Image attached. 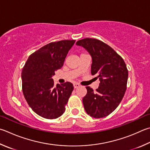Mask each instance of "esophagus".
I'll return each mask as SVG.
<instances>
[{
	"instance_id": "1",
	"label": "esophagus",
	"mask_w": 150,
	"mask_h": 150,
	"mask_svg": "<svg viewBox=\"0 0 150 150\" xmlns=\"http://www.w3.org/2000/svg\"><path fill=\"white\" fill-rule=\"evenodd\" d=\"M79 84L78 83H74L73 84V87H74V88H78V87H79Z\"/></svg>"
}]
</instances>
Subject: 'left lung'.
<instances>
[{
    "label": "left lung",
    "mask_w": 150,
    "mask_h": 150,
    "mask_svg": "<svg viewBox=\"0 0 150 150\" xmlns=\"http://www.w3.org/2000/svg\"><path fill=\"white\" fill-rule=\"evenodd\" d=\"M88 51L92 57L91 74L99 77L96 91L86 86L83 98L84 110L94 118L108 116L117 108L127 90L128 70L121 57L101 40L86 38L76 43Z\"/></svg>",
    "instance_id": "1"
}]
</instances>
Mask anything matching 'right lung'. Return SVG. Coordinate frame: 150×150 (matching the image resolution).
<instances>
[{
  "mask_svg": "<svg viewBox=\"0 0 150 150\" xmlns=\"http://www.w3.org/2000/svg\"><path fill=\"white\" fill-rule=\"evenodd\" d=\"M75 40L50 42L29 56L21 72L24 97L33 111L42 117L52 119L66 110L73 90L72 83L54 85L52 76L63 66Z\"/></svg>",
  "mask_w": 150,
  "mask_h": 150,
  "instance_id": "obj_1",
  "label": "right lung"
}]
</instances>
